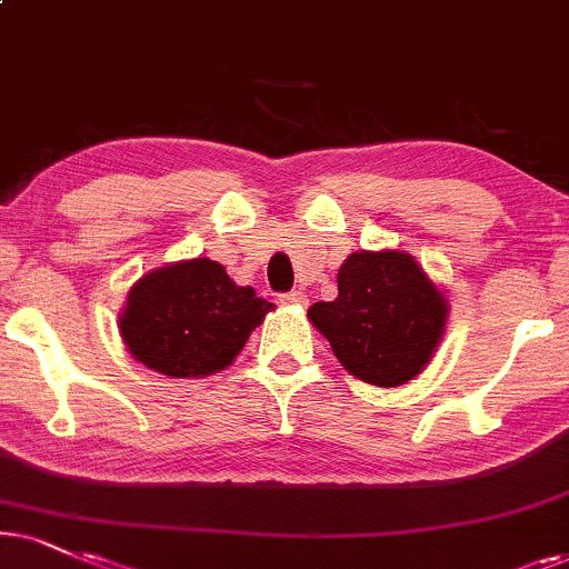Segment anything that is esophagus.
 Wrapping results in <instances>:
<instances>
[{
  "instance_id": "1",
  "label": "esophagus",
  "mask_w": 569,
  "mask_h": 569,
  "mask_svg": "<svg viewBox=\"0 0 569 569\" xmlns=\"http://www.w3.org/2000/svg\"><path fill=\"white\" fill-rule=\"evenodd\" d=\"M280 301H283V305L305 307V305H307V293H305V291H289V293H280Z\"/></svg>"
}]
</instances>
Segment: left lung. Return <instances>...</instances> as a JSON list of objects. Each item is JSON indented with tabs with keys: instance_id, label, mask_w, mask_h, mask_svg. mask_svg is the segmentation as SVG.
<instances>
[{
	"instance_id": "obj_1",
	"label": "left lung",
	"mask_w": 569,
	"mask_h": 569,
	"mask_svg": "<svg viewBox=\"0 0 569 569\" xmlns=\"http://www.w3.org/2000/svg\"><path fill=\"white\" fill-rule=\"evenodd\" d=\"M338 362L372 386L407 383L426 368L446 326V299L401 251H355L338 297L309 307Z\"/></svg>"
}]
</instances>
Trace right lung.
Masks as SVG:
<instances>
[{"instance_id": "1", "label": "right lung", "mask_w": 569, "mask_h": 569, "mask_svg": "<svg viewBox=\"0 0 569 569\" xmlns=\"http://www.w3.org/2000/svg\"><path fill=\"white\" fill-rule=\"evenodd\" d=\"M272 305L199 260L149 272L128 293L120 333L133 359L170 378L210 376L233 362Z\"/></svg>"}]
</instances>
